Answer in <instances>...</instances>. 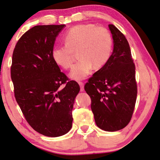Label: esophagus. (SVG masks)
<instances>
[{"label":"esophagus","instance_id":"1","mask_svg":"<svg viewBox=\"0 0 160 160\" xmlns=\"http://www.w3.org/2000/svg\"><path fill=\"white\" fill-rule=\"evenodd\" d=\"M78 84H79V86H80L81 91H83V90H84V87H83V86H84V83L82 82H78Z\"/></svg>","mask_w":160,"mask_h":160}]
</instances>
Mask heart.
<instances>
[{
    "mask_svg": "<svg viewBox=\"0 0 160 160\" xmlns=\"http://www.w3.org/2000/svg\"><path fill=\"white\" fill-rule=\"evenodd\" d=\"M64 44L55 47L52 51V58L56 64L65 69L72 67L74 52H78L79 60L70 72L74 80L83 79L93 67L101 68L110 59L112 41L109 31L93 24L74 26L65 34Z\"/></svg>",
    "mask_w": 160,
    "mask_h": 160,
    "instance_id": "b5f03b06",
    "label": "heart"
}]
</instances>
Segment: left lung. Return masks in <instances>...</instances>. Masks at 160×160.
<instances>
[{"instance_id":"obj_1","label":"left lung","mask_w":160,"mask_h":160,"mask_svg":"<svg viewBox=\"0 0 160 160\" xmlns=\"http://www.w3.org/2000/svg\"><path fill=\"white\" fill-rule=\"evenodd\" d=\"M108 27L113 39V51L108 62L88 78L84 89L91 98L97 126L113 132L127 126L131 120L138 86L127 39L115 25Z\"/></svg>"}]
</instances>
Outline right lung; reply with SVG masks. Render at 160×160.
Segmentation results:
<instances>
[{
  "mask_svg": "<svg viewBox=\"0 0 160 160\" xmlns=\"http://www.w3.org/2000/svg\"><path fill=\"white\" fill-rule=\"evenodd\" d=\"M64 26L37 25L28 30L15 47L10 67L15 98L23 116L35 131L48 137L62 136L72 128L73 106L80 90L52 58L54 41Z\"/></svg>",
  "mask_w": 160,
  "mask_h": 160,
  "instance_id": "obj_1",
  "label": "right lung"
}]
</instances>
